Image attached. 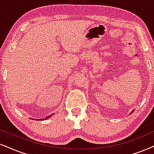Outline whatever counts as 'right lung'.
I'll use <instances>...</instances> for the list:
<instances>
[{"label":"right lung","instance_id":"add662e5","mask_svg":"<svg viewBox=\"0 0 154 154\" xmlns=\"http://www.w3.org/2000/svg\"><path fill=\"white\" fill-rule=\"evenodd\" d=\"M50 116H47V117H45V119H39V120H43V119H48V118H50Z\"/></svg>","mask_w":154,"mask_h":154}]
</instances>
